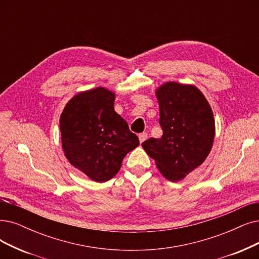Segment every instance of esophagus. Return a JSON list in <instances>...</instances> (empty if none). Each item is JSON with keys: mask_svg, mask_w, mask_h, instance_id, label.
I'll use <instances>...</instances> for the list:
<instances>
[{"mask_svg": "<svg viewBox=\"0 0 259 259\" xmlns=\"http://www.w3.org/2000/svg\"><path fill=\"white\" fill-rule=\"evenodd\" d=\"M138 137H139L140 143H142L144 140H146V139L148 138V134H147V133H141V134H139Z\"/></svg>", "mask_w": 259, "mask_h": 259, "instance_id": "obj_1", "label": "esophagus"}]
</instances>
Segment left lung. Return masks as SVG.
<instances>
[{"label":"left lung","mask_w":259,"mask_h":259,"mask_svg":"<svg viewBox=\"0 0 259 259\" xmlns=\"http://www.w3.org/2000/svg\"><path fill=\"white\" fill-rule=\"evenodd\" d=\"M156 97L162 136L150 138L141 146L165 179L178 182L208 156L215 130L212 110L193 85L164 82Z\"/></svg>","instance_id":"8db88e82"}]
</instances>
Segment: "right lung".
<instances>
[{"label": "right lung", "mask_w": 259, "mask_h": 259, "mask_svg": "<svg viewBox=\"0 0 259 259\" xmlns=\"http://www.w3.org/2000/svg\"><path fill=\"white\" fill-rule=\"evenodd\" d=\"M115 98L103 87L79 92L67 103L59 120L65 156L99 183L115 177L125 155L139 146L127 122L115 111Z\"/></svg>", "instance_id": "add662e5"}]
</instances>
